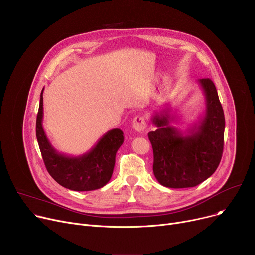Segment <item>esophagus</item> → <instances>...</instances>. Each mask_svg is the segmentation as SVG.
Returning <instances> with one entry per match:
<instances>
[{
	"label": "esophagus",
	"instance_id": "1",
	"mask_svg": "<svg viewBox=\"0 0 255 255\" xmlns=\"http://www.w3.org/2000/svg\"><path fill=\"white\" fill-rule=\"evenodd\" d=\"M147 127V121L144 116H136L133 118L132 122V128L138 131V132H142Z\"/></svg>",
	"mask_w": 255,
	"mask_h": 255
}]
</instances>
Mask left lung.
Segmentation results:
<instances>
[{
	"instance_id": "obj_1",
	"label": "left lung",
	"mask_w": 255,
	"mask_h": 255,
	"mask_svg": "<svg viewBox=\"0 0 255 255\" xmlns=\"http://www.w3.org/2000/svg\"><path fill=\"white\" fill-rule=\"evenodd\" d=\"M206 98L204 117L183 133L169 125L168 111L156 113L152 123L157 127L148 132L153 149V173L156 180L170 188L197 186L219 166L223 152L224 113L216 87L209 78L199 79Z\"/></svg>"
}]
</instances>
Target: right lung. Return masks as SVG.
I'll return each mask as SVG.
<instances>
[{
    "mask_svg": "<svg viewBox=\"0 0 255 255\" xmlns=\"http://www.w3.org/2000/svg\"><path fill=\"white\" fill-rule=\"evenodd\" d=\"M43 91L40 96L36 123V136L48 173L59 184L75 191L99 189L111 179L116 152L124 143V132L114 128L106 132L92 148L80 156H68L57 152L46 137L43 127Z\"/></svg>",
    "mask_w": 255,
    "mask_h": 255,
    "instance_id": "1",
    "label": "right lung"
}]
</instances>
